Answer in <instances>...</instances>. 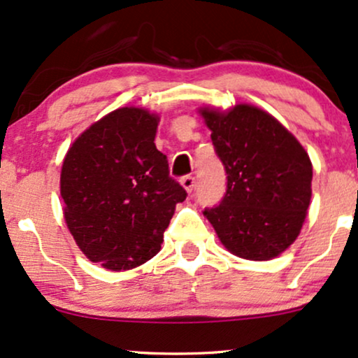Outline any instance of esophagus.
Segmentation results:
<instances>
[{
	"instance_id": "34e87169",
	"label": "esophagus",
	"mask_w": 358,
	"mask_h": 358,
	"mask_svg": "<svg viewBox=\"0 0 358 358\" xmlns=\"http://www.w3.org/2000/svg\"><path fill=\"white\" fill-rule=\"evenodd\" d=\"M180 183H182V187L185 188V190H187L188 193H192L193 192V188H195V178H193V176H183L182 180H180Z\"/></svg>"
}]
</instances>
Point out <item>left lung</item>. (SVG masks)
<instances>
[{"mask_svg": "<svg viewBox=\"0 0 358 358\" xmlns=\"http://www.w3.org/2000/svg\"><path fill=\"white\" fill-rule=\"evenodd\" d=\"M227 171L220 205L205 208L220 242L236 257L270 260L300 234L312 198V162L299 140L266 111L235 105L201 108Z\"/></svg>", "mask_w": 358, "mask_h": 358, "instance_id": "8db88e82", "label": "left lung"}]
</instances>
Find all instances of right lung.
I'll list each match as a JSON object with an SVG mask.
<instances>
[{"label": "right lung", "instance_id": "1", "mask_svg": "<svg viewBox=\"0 0 358 358\" xmlns=\"http://www.w3.org/2000/svg\"><path fill=\"white\" fill-rule=\"evenodd\" d=\"M160 118L143 108L111 111L70 146L62 168L64 220L93 264L120 272L162 248L187 192L155 146Z\"/></svg>", "mask_w": 358, "mask_h": 358}]
</instances>
